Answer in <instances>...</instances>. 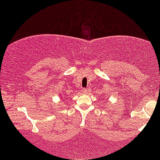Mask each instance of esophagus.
<instances>
[{
	"label": "esophagus",
	"mask_w": 160,
	"mask_h": 160,
	"mask_svg": "<svg viewBox=\"0 0 160 160\" xmlns=\"http://www.w3.org/2000/svg\"><path fill=\"white\" fill-rule=\"evenodd\" d=\"M82 92L83 93H86L88 92V89H86V88H83V89L82 90Z\"/></svg>",
	"instance_id": "esophagus-1"
}]
</instances>
